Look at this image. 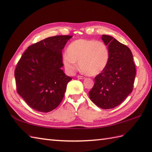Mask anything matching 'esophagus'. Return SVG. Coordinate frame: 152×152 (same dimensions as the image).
Masks as SVG:
<instances>
[{
	"instance_id": "obj_1",
	"label": "esophagus",
	"mask_w": 152,
	"mask_h": 152,
	"mask_svg": "<svg viewBox=\"0 0 152 152\" xmlns=\"http://www.w3.org/2000/svg\"><path fill=\"white\" fill-rule=\"evenodd\" d=\"M77 78L79 79H85V77L83 76H81V75H78L77 76Z\"/></svg>"
}]
</instances>
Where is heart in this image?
Instances as JSON below:
<instances>
[{"instance_id":"obj_1","label":"heart","mask_w":152,"mask_h":152,"mask_svg":"<svg viewBox=\"0 0 152 152\" xmlns=\"http://www.w3.org/2000/svg\"><path fill=\"white\" fill-rule=\"evenodd\" d=\"M110 60L108 46L102 41L78 39L70 43L63 62L66 69L73 72L77 68V62L81 71L90 76L97 75L104 70Z\"/></svg>"}]
</instances>
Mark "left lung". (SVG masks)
Here are the masks:
<instances>
[{
	"label": "left lung",
	"mask_w": 152,
	"mask_h": 152,
	"mask_svg": "<svg viewBox=\"0 0 152 152\" xmlns=\"http://www.w3.org/2000/svg\"><path fill=\"white\" fill-rule=\"evenodd\" d=\"M102 39L110 50L106 68L95 77L89 97L102 109H112L121 104L134 87L136 68L129 48L113 37L103 35Z\"/></svg>",
	"instance_id": "left-lung-1"
}]
</instances>
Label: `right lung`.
Wrapping results in <instances>:
<instances>
[{
  "mask_svg": "<svg viewBox=\"0 0 152 152\" xmlns=\"http://www.w3.org/2000/svg\"><path fill=\"white\" fill-rule=\"evenodd\" d=\"M71 35L50 37L29 46L15 69L16 89L28 105L46 113L60 104L68 83L62 51Z\"/></svg>",
  "mask_w": 152,
  "mask_h": 152,
  "instance_id": "obj_1",
  "label": "right lung"
}]
</instances>
